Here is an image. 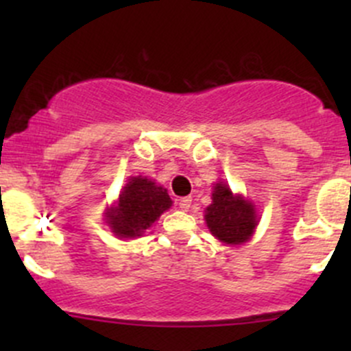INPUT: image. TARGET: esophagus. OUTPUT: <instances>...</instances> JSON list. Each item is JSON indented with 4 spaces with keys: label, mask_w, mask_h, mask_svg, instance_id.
Returning <instances> with one entry per match:
<instances>
[{
    "label": "esophagus",
    "mask_w": 351,
    "mask_h": 351,
    "mask_svg": "<svg viewBox=\"0 0 351 351\" xmlns=\"http://www.w3.org/2000/svg\"><path fill=\"white\" fill-rule=\"evenodd\" d=\"M178 205H180V208H182V210H189L190 207H192V198L190 197H183V198H180V202H178Z\"/></svg>",
    "instance_id": "1"
}]
</instances>
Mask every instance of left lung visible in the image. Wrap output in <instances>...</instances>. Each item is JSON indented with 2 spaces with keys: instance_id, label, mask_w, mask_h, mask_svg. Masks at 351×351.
<instances>
[{
  "instance_id": "left-lung-1",
  "label": "left lung",
  "mask_w": 351,
  "mask_h": 351,
  "mask_svg": "<svg viewBox=\"0 0 351 351\" xmlns=\"http://www.w3.org/2000/svg\"><path fill=\"white\" fill-rule=\"evenodd\" d=\"M208 231L226 244H243L258 226L254 205L243 195L231 192L226 183H215L212 204L205 208Z\"/></svg>"
}]
</instances>
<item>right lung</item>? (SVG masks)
Listing matches in <instances>:
<instances>
[{"mask_svg": "<svg viewBox=\"0 0 351 351\" xmlns=\"http://www.w3.org/2000/svg\"><path fill=\"white\" fill-rule=\"evenodd\" d=\"M171 204L168 190L161 185L146 176H130L117 204L107 208L105 217L117 238H139Z\"/></svg>", "mask_w": 351, "mask_h": 351, "instance_id": "obj_1", "label": "right lung"}]
</instances>
